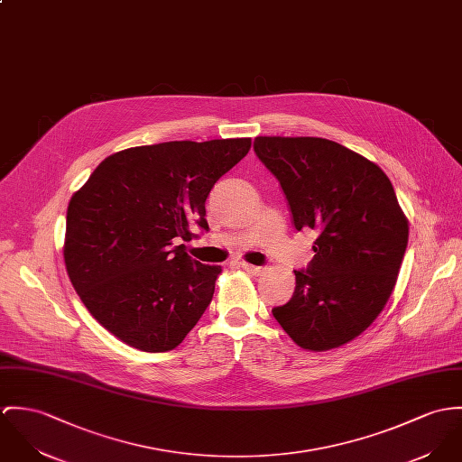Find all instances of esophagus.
I'll use <instances>...</instances> for the list:
<instances>
[{"label":"esophagus","mask_w":462,"mask_h":462,"mask_svg":"<svg viewBox=\"0 0 462 462\" xmlns=\"http://www.w3.org/2000/svg\"><path fill=\"white\" fill-rule=\"evenodd\" d=\"M242 264V268L245 270V272H249L252 275H261V273H264V268L263 266H255V264H249V263H240Z\"/></svg>","instance_id":"34e87169"}]
</instances>
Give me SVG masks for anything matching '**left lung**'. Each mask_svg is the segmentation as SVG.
<instances>
[{"label":"left lung","instance_id":"left-lung-1","mask_svg":"<svg viewBox=\"0 0 462 462\" xmlns=\"http://www.w3.org/2000/svg\"><path fill=\"white\" fill-rule=\"evenodd\" d=\"M279 180L296 231L316 229L314 257L294 270L293 298L272 309L294 342L328 351L367 330L395 288L408 247V218L374 162L321 137L254 139Z\"/></svg>","mask_w":462,"mask_h":462}]
</instances>
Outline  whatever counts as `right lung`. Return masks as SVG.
I'll list each match as a JSON object with an SVG mask.
<instances>
[{"label": "right lung", "mask_w": 462, "mask_h": 462, "mask_svg": "<svg viewBox=\"0 0 462 462\" xmlns=\"http://www.w3.org/2000/svg\"><path fill=\"white\" fill-rule=\"evenodd\" d=\"M251 150V137L169 141L113 153L67 210L63 257L89 314L128 346L174 349L210 305L220 266L192 259V226L208 231L217 180Z\"/></svg>", "instance_id": "right-lung-1"}]
</instances>
